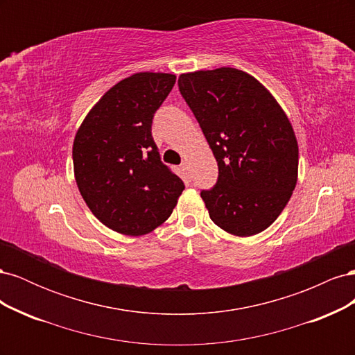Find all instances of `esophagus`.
<instances>
[{
	"instance_id": "obj_1",
	"label": "esophagus",
	"mask_w": 355,
	"mask_h": 355,
	"mask_svg": "<svg viewBox=\"0 0 355 355\" xmlns=\"http://www.w3.org/2000/svg\"><path fill=\"white\" fill-rule=\"evenodd\" d=\"M180 170L184 171V175H185L187 178H189V164H188V161H182V164H180Z\"/></svg>"
}]
</instances>
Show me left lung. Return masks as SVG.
<instances>
[{
    "label": "left lung",
    "mask_w": 355,
    "mask_h": 355,
    "mask_svg": "<svg viewBox=\"0 0 355 355\" xmlns=\"http://www.w3.org/2000/svg\"><path fill=\"white\" fill-rule=\"evenodd\" d=\"M178 84L218 161L216 185L201 191L210 219L237 237L265 231L297 182L299 148L286 112L235 68L180 73Z\"/></svg>",
    "instance_id": "left-lung-1"
}]
</instances>
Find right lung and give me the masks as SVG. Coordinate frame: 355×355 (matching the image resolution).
<instances>
[{
	"label": "right lung",
	"instance_id": "right-lung-1",
	"mask_svg": "<svg viewBox=\"0 0 355 355\" xmlns=\"http://www.w3.org/2000/svg\"><path fill=\"white\" fill-rule=\"evenodd\" d=\"M176 75L137 72L106 92L85 115L73 139L77 187L105 227L145 235L164 223L185 189L161 163L151 135L155 111Z\"/></svg>",
	"mask_w": 355,
	"mask_h": 355
}]
</instances>
